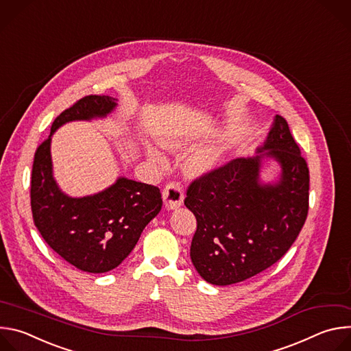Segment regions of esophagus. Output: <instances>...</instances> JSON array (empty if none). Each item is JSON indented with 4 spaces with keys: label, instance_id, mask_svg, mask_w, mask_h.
<instances>
[{
    "label": "esophagus",
    "instance_id": "esophagus-1",
    "mask_svg": "<svg viewBox=\"0 0 351 351\" xmlns=\"http://www.w3.org/2000/svg\"><path fill=\"white\" fill-rule=\"evenodd\" d=\"M162 198H164V204L168 210H176L183 204L184 194H183V187L178 182H172L165 186L162 191Z\"/></svg>",
    "mask_w": 351,
    "mask_h": 351
}]
</instances>
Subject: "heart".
<instances>
[{
	"mask_svg": "<svg viewBox=\"0 0 351 351\" xmlns=\"http://www.w3.org/2000/svg\"><path fill=\"white\" fill-rule=\"evenodd\" d=\"M230 141V134H228L222 141H219L218 144L215 145H211L206 149H203V152L197 153L189 162V169L190 172L195 173V175H199V173H204V172H208L214 168H217L219 165V162L222 161L223 158V154L226 152L228 148V144ZM187 143V138L186 137H180V136H173V137H165L161 140V144L165 147V148H169V149H179L182 145H184ZM147 156L148 158L152 160L156 165L158 167H164L165 164V160L164 157L157 152V149H154L153 147H148L147 148Z\"/></svg>",
	"mask_w": 351,
	"mask_h": 351,
	"instance_id": "obj_1",
	"label": "heart"
}]
</instances>
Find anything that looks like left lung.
<instances>
[{"instance_id": "left-lung-1", "label": "left lung", "mask_w": 351, "mask_h": 351, "mask_svg": "<svg viewBox=\"0 0 351 351\" xmlns=\"http://www.w3.org/2000/svg\"><path fill=\"white\" fill-rule=\"evenodd\" d=\"M275 159V182L259 179L262 160ZM310 173L285 118L276 115L257 156L236 158L193 180L184 206L197 219L190 258L204 280L228 286L280 260L308 214Z\"/></svg>"}]
</instances>
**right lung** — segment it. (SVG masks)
I'll list each match as a JSON object with an SVG mask.
<instances>
[{
  "label": "right lung",
  "instance_id": "right-lung-1",
  "mask_svg": "<svg viewBox=\"0 0 351 351\" xmlns=\"http://www.w3.org/2000/svg\"><path fill=\"white\" fill-rule=\"evenodd\" d=\"M117 106V99L108 95L79 99L53 122L51 133L36 149L32 169L30 204L36 228L57 254L90 274L117 268L162 207L158 187L123 176L106 190L86 197L65 194L54 179V132L68 122L106 118Z\"/></svg>",
  "mask_w": 351,
  "mask_h": 351
}]
</instances>
